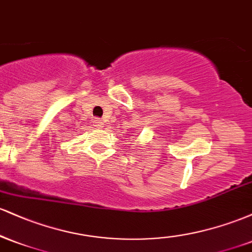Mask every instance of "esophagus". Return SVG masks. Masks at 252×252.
<instances>
[{
  "label": "esophagus",
  "mask_w": 252,
  "mask_h": 252,
  "mask_svg": "<svg viewBox=\"0 0 252 252\" xmlns=\"http://www.w3.org/2000/svg\"><path fill=\"white\" fill-rule=\"evenodd\" d=\"M94 126H96V128H103L104 123L102 122V121L99 120V118H96V120L94 121Z\"/></svg>",
  "instance_id": "34e87169"
}]
</instances>
